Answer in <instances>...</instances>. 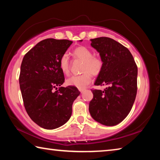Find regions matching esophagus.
I'll return each instance as SVG.
<instances>
[{"mask_svg": "<svg viewBox=\"0 0 160 160\" xmlns=\"http://www.w3.org/2000/svg\"><path fill=\"white\" fill-rule=\"evenodd\" d=\"M79 90H80V92L81 93H82V92H83V91L85 90V89H80Z\"/></svg>", "mask_w": 160, "mask_h": 160, "instance_id": "34e87169", "label": "esophagus"}]
</instances>
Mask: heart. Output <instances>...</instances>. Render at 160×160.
I'll list each match as a JSON object with an SVG mask.
<instances>
[{"label": "heart", "instance_id": "obj_1", "mask_svg": "<svg viewBox=\"0 0 160 160\" xmlns=\"http://www.w3.org/2000/svg\"><path fill=\"white\" fill-rule=\"evenodd\" d=\"M73 54L76 58L84 62L82 65V72L84 73L69 78L66 80V85L75 87L78 89H84L91 82V74L98 75L101 72L102 68V61L100 58L93 56L91 50L83 46L76 48ZM59 65L60 69L63 74L68 75L69 73L70 62L69 56L67 52L62 54L60 57Z\"/></svg>", "mask_w": 160, "mask_h": 160}]
</instances>
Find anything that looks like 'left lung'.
<instances>
[{"mask_svg": "<svg viewBox=\"0 0 160 160\" xmlns=\"http://www.w3.org/2000/svg\"><path fill=\"white\" fill-rule=\"evenodd\" d=\"M90 41L102 61L95 85L107 88L103 91L91 90L93 98L89 104V112L98 122L116 125L128 116L135 100L138 67L130 50L116 40L100 37Z\"/></svg>", "mask_w": 160, "mask_h": 160, "instance_id": "8db88e82", "label": "left lung"}]
</instances>
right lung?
<instances>
[{
    "label": "right lung",
    "instance_id": "add662e5",
    "mask_svg": "<svg viewBox=\"0 0 160 160\" xmlns=\"http://www.w3.org/2000/svg\"><path fill=\"white\" fill-rule=\"evenodd\" d=\"M72 43L68 40H41L21 63L19 84L25 110L35 123L46 130L60 128L69 120L72 103L80 94L72 86L53 91L65 81L59 61Z\"/></svg>",
    "mask_w": 160,
    "mask_h": 160
}]
</instances>
